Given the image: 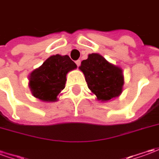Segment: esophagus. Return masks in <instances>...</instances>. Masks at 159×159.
<instances>
[{
	"label": "esophagus",
	"mask_w": 159,
	"mask_h": 159,
	"mask_svg": "<svg viewBox=\"0 0 159 159\" xmlns=\"http://www.w3.org/2000/svg\"><path fill=\"white\" fill-rule=\"evenodd\" d=\"M76 66H80V64H81V60H79V59H78V60H76Z\"/></svg>",
	"instance_id": "esophagus-1"
}]
</instances>
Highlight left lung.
Segmentation results:
<instances>
[{"mask_svg": "<svg viewBox=\"0 0 159 159\" xmlns=\"http://www.w3.org/2000/svg\"><path fill=\"white\" fill-rule=\"evenodd\" d=\"M90 91L101 102L118 97L123 92V69L108 62L99 53H90L79 66Z\"/></svg>", "mask_w": 159, "mask_h": 159, "instance_id": "1", "label": "left lung"}]
</instances>
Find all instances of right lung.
Segmentation results:
<instances>
[{
  "label": "right lung",
  "instance_id": "1",
  "mask_svg": "<svg viewBox=\"0 0 159 159\" xmlns=\"http://www.w3.org/2000/svg\"><path fill=\"white\" fill-rule=\"evenodd\" d=\"M68 55H52L30 74L29 88L31 94L43 102H55L66 87L67 73L76 69Z\"/></svg>",
  "mask_w": 159,
  "mask_h": 159
}]
</instances>
